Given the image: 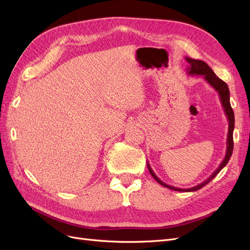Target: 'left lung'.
Returning a JSON list of instances; mask_svg holds the SVG:
<instances>
[{"label":"left lung","mask_w":250,"mask_h":250,"mask_svg":"<svg viewBox=\"0 0 250 250\" xmlns=\"http://www.w3.org/2000/svg\"><path fill=\"white\" fill-rule=\"evenodd\" d=\"M186 60L188 62V64H190L188 66L187 73L188 75H201V76H203V78L206 79V81L208 83V84L211 87H214V89L216 90V92H218L219 96H220L222 107L224 108V112H225V115H226V117H228V120H229V132H228V140H226L225 157L223 158L222 163L217 168V170L213 174H211V175L207 180H204V181H202L201 184L195 186L193 188H175V187H172V186L165 184L164 181H162L160 178H158L155 175V173L153 172L152 169H151L150 165L148 163H147V167H148V170H149L150 174L152 175V177L157 181L158 184H161L163 187H166V188H170V190L178 191V192H195V191H198L199 188H203L206 185H208L211 179L216 177L217 174L225 167L226 164H228L229 161L230 160V156L232 154V150H233L232 133H233V128H234V115H233V110L230 106L229 89L228 84H226V83L223 80H221L220 78H218L216 76V74L213 72V70H211L206 62H202V60L193 59V58H190V57H186Z\"/></svg>","instance_id":"1"}]
</instances>
